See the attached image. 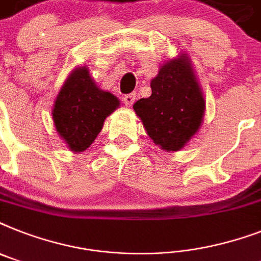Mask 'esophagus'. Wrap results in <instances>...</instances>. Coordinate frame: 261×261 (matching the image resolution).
<instances>
[{"mask_svg": "<svg viewBox=\"0 0 261 261\" xmlns=\"http://www.w3.org/2000/svg\"><path fill=\"white\" fill-rule=\"evenodd\" d=\"M135 99H137V95L135 94L126 95V96L123 97V101H124V105H126V107H131V106H133V103L135 101Z\"/></svg>", "mask_w": 261, "mask_h": 261, "instance_id": "obj_1", "label": "esophagus"}]
</instances>
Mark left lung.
Listing matches in <instances>:
<instances>
[{
  "mask_svg": "<svg viewBox=\"0 0 261 261\" xmlns=\"http://www.w3.org/2000/svg\"><path fill=\"white\" fill-rule=\"evenodd\" d=\"M150 87L151 95L133 109L156 146L178 151L198 131L205 112L204 95L188 55L162 64Z\"/></svg>",
  "mask_w": 261,
  "mask_h": 261,
  "instance_id": "obj_1",
  "label": "left lung"
}]
</instances>
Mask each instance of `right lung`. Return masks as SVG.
Here are the masks:
<instances>
[{"label": "right lung", "mask_w": 261, "mask_h": 261, "mask_svg": "<svg viewBox=\"0 0 261 261\" xmlns=\"http://www.w3.org/2000/svg\"><path fill=\"white\" fill-rule=\"evenodd\" d=\"M119 99L100 90L86 67L69 73L55 100V126L69 149L82 152L92 145L105 119L119 107Z\"/></svg>", "instance_id": "1"}]
</instances>
